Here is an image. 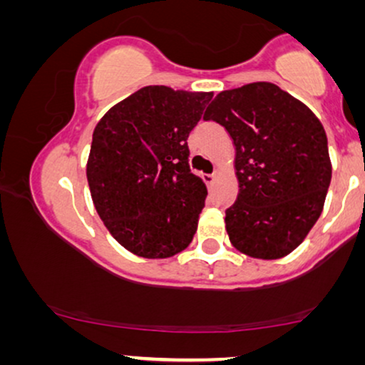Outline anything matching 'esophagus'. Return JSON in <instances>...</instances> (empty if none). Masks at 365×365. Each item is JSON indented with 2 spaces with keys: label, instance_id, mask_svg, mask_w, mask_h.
<instances>
[{
  "label": "esophagus",
  "instance_id": "esophagus-1",
  "mask_svg": "<svg viewBox=\"0 0 365 365\" xmlns=\"http://www.w3.org/2000/svg\"><path fill=\"white\" fill-rule=\"evenodd\" d=\"M215 180H217V177L215 175H203V182L208 185V187H212V185L215 183Z\"/></svg>",
  "mask_w": 365,
  "mask_h": 365
}]
</instances>
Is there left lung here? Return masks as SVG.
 Returning a JSON list of instances; mask_svg holds the SVG:
<instances>
[{"instance_id":"1","label":"left lung","mask_w":365,"mask_h":365,"mask_svg":"<svg viewBox=\"0 0 365 365\" xmlns=\"http://www.w3.org/2000/svg\"><path fill=\"white\" fill-rule=\"evenodd\" d=\"M232 137L238 197L225 210L230 241L259 259L289 255L321 217L331 183L324 127L269 82L223 91L205 112Z\"/></svg>"}]
</instances>
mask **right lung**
<instances>
[{"label":"right lung","instance_id":"obj_1","mask_svg":"<svg viewBox=\"0 0 365 365\" xmlns=\"http://www.w3.org/2000/svg\"><path fill=\"white\" fill-rule=\"evenodd\" d=\"M212 97L148 86L96 125L87 160L92 202L130 253L168 258L192 243L207 187L190 170L187 138Z\"/></svg>","mask_w":365,"mask_h":365}]
</instances>
